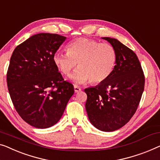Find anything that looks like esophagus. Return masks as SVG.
Segmentation results:
<instances>
[{"label": "esophagus", "mask_w": 160, "mask_h": 160, "mask_svg": "<svg viewBox=\"0 0 160 160\" xmlns=\"http://www.w3.org/2000/svg\"><path fill=\"white\" fill-rule=\"evenodd\" d=\"M81 88L79 87H78V86H76V85H74V91H75V92H80L81 91Z\"/></svg>", "instance_id": "1"}]
</instances>
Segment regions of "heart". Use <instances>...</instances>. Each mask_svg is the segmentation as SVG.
Returning <instances> with one entry per match:
<instances>
[{
  "instance_id": "1",
  "label": "heart",
  "mask_w": 160,
  "mask_h": 160,
  "mask_svg": "<svg viewBox=\"0 0 160 160\" xmlns=\"http://www.w3.org/2000/svg\"><path fill=\"white\" fill-rule=\"evenodd\" d=\"M67 53L55 52L53 63L64 75H68L76 66L79 67L70 78L77 84L87 81L93 84L105 82L114 70L117 52L113 46L88 38H78L66 47Z\"/></svg>"
}]
</instances>
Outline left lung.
<instances>
[{
  "instance_id": "left-lung-1",
  "label": "left lung",
  "mask_w": 160,
  "mask_h": 160,
  "mask_svg": "<svg viewBox=\"0 0 160 160\" xmlns=\"http://www.w3.org/2000/svg\"><path fill=\"white\" fill-rule=\"evenodd\" d=\"M117 52L116 65L112 74L96 87L87 88L86 102L89 121L99 130H118L135 114L143 89L145 78L137 55L116 39L102 38Z\"/></svg>"
}]
</instances>
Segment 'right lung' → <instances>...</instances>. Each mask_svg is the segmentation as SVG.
<instances>
[{"instance_id": "obj_1", "label": "right lung", "mask_w": 160, "mask_h": 160, "mask_svg": "<svg viewBox=\"0 0 160 160\" xmlns=\"http://www.w3.org/2000/svg\"><path fill=\"white\" fill-rule=\"evenodd\" d=\"M66 40L57 34L30 37L13 50L7 71V85L21 118L38 128L57 123L74 93L53 63V55Z\"/></svg>"}]
</instances>
